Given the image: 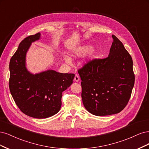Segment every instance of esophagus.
<instances>
[{"instance_id":"34e87169","label":"esophagus","mask_w":149,"mask_h":149,"mask_svg":"<svg viewBox=\"0 0 149 149\" xmlns=\"http://www.w3.org/2000/svg\"><path fill=\"white\" fill-rule=\"evenodd\" d=\"M74 80H75V81H79L80 80V78H79V75H78L77 74H75V75Z\"/></svg>"}]
</instances>
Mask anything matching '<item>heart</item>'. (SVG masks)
Listing matches in <instances>:
<instances>
[{"instance_id":"heart-1","label":"heart","mask_w":149,"mask_h":149,"mask_svg":"<svg viewBox=\"0 0 149 149\" xmlns=\"http://www.w3.org/2000/svg\"><path fill=\"white\" fill-rule=\"evenodd\" d=\"M92 49V47L90 46H82L77 50V51L75 52V54L77 56H81L85 54H87L88 52H90ZM65 61L68 62H69L70 61V59L68 57H65Z\"/></svg>"}]
</instances>
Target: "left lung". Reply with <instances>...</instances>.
<instances>
[{
  "instance_id": "8db88e82",
  "label": "left lung",
  "mask_w": 149,
  "mask_h": 149,
  "mask_svg": "<svg viewBox=\"0 0 149 149\" xmlns=\"http://www.w3.org/2000/svg\"><path fill=\"white\" fill-rule=\"evenodd\" d=\"M112 38L107 57L89 61L78 70L83 104L96 116L121 112L129 102L135 81L131 55L116 36Z\"/></svg>"
}]
</instances>
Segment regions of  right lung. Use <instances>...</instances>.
<instances>
[{
	"instance_id": "right-lung-1",
	"label": "right lung",
	"mask_w": 149,
	"mask_h": 149,
	"mask_svg": "<svg viewBox=\"0 0 149 149\" xmlns=\"http://www.w3.org/2000/svg\"><path fill=\"white\" fill-rule=\"evenodd\" d=\"M40 38V33L25 38L11 57L9 88L22 113L32 118L42 119L59 112L62 92L72 84L75 74L48 70L33 75L27 70L25 67L26 52L31 42Z\"/></svg>"
}]
</instances>
